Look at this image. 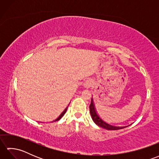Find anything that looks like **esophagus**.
Returning <instances> with one entry per match:
<instances>
[{
	"mask_svg": "<svg viewBox=\"0 0 159 159\" xmlns=\"http://www.w3.org/2000/svg\"><path fill=\"white\" fill-rule=\"evenodd\" d=\"M92 80L88 79V80H87L85 83H84L83 86H84V87H85V88L88 89L91 86H92Z\"/></svg>",
	"mask_w": 159,
	"mask_h": 159,
	"instance_id": "34e87169",
	"label": "esophagus"
}]
</instances>
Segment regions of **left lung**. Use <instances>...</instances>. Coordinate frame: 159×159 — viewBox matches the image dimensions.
<instances>
[{
  "instance_id": "8db88e82",
  "label": "left lung",
  "mask_w": 159,
  "mask_h": 159,
  "mask_svg": "<svg viewBox=\"0 0 159 159\" xmlns=\"http://www.w3.org/2000/svg\"><path fill=\"white\" fill-rule=\"evenodd\" d=\"M89 110H90L91 116H92V120L94 121V123L101 128H104V129H107V130H120V129H121V128L126 127V126L120 127V126H113V125L110 124L109 123H107V121H104L102 118L99 116V115L97 113L96 107L94 105L92 98L89 105Z\"/></svg>"
}]
</instances>
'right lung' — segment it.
Instances as JSON below:
<instances>
[{
  "label": "right lung",
  "instance_id": "add662e5",
  "mask_svg": "<svg viewBox=\"0 0 159 159\" xmlns=\"http://www.w3.org/2000/svg\"><path fill=\"white\" fill-rule=\"evenodd\" d=\"M67 107L66 108V109L65 110H64V111H63V112H62V113H61V115H60V116H59V117H58V118H57V119H56L55 120H54L53 121H58V120H59L61 119V117H62L63 116V115H64V114H65V113H66V111H67Z\"/></svg>",
  "mask_w": 159,
  "mask_h": 159
}]
</instances>
